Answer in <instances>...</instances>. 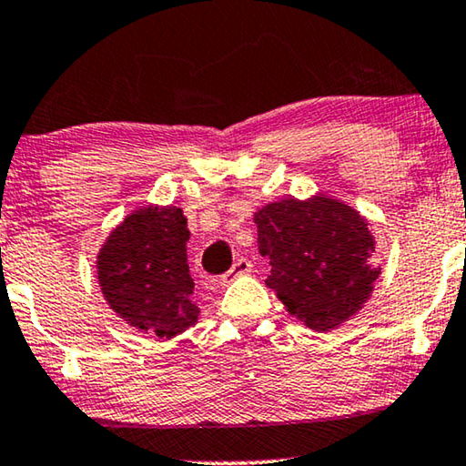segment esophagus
<instances>
[{"label":"esophagus","mask_w":466,"mask_h":466,"mask_svg":"<svg viewBox=\"0 0 466 466\" xmlns=\"http://www.w3.org/2000/svg\"><path fill=\"white\" fill-rule=\"evenodd\" d=\"M252 271V263L248 258H238L233 263V267L231 269H228L225 276L220 278V284L222 286H227V284H231L235 278H239V276H246V273H250Z\"/></svg>","instance_id":"34e87169"}]
</instances>
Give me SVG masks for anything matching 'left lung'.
I'll use <instances>...</instances> for the list:
<instances>
[{
    "label": "left lung",
    "mask_w": 466,
    "mask_h": 466,
    "mask_svg": "<svg viewBox=\"0 0 466 466\" xmlns=\"http://www.w3.org/2000/svg\"><path fill=\"white\" fill-rule=\"evenodd\" d=\"M258 252L269 258L265 284L305 327L330 330L371 295L380 265L367 220L346 203L316 195L267 203L254 212Z\"/></svg>",
    "instance_id": "obj_1"
}]
</instances>
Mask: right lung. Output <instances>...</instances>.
<instances>
[{
  "instance_id": "add662e5",
  "label": "right lung",
  "mask_w": 466,
  "mask_h": 466,
  "mask_svg": "<svg viewBox=\"0 0 466 466\" xmlns=\"http://www.w3.org/2000/svg\"><path fill=\"white\" fill-rule=\"evenodd\" d=\"M190 231L176 206L139 208L107 235L97 257V279L118 318L158 339L199 320L188 271Z\"/></svg>"
}]
</instances>
